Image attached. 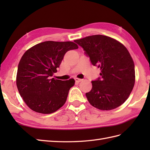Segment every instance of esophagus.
<instances>
[{"instance_id":"obj_1","label":"esophagus","mask_w":150,"mask_h":150,"mask_svg":"<svg viewBox=\"0 0 150 150\" xmlns=\"http://www.w3.org/2000/svg\"><path fill=\"white\" fill-rule=\"evenodd\" d=\"M75 81L76 82H77V83H79V82H80L81 81H82V79H79V78H75Z\"/></svg>"}]
</instances>
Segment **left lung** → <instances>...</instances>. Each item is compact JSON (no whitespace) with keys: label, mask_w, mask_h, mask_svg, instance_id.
Listing matches in <instances>:
<instances>
[{"label":"left lung","mask_w":150,"mask_h":150,"mask_svg":"<svg viewBox=\"0 0 150 150\" xmlns=\"http://www.w3.org/2000/svg\"><path fill=\"white\" fill-rule=\"evenodd\" d=\"M100 69V77L92 81V89L86 93L92 106L111 110L122 105L129 96L135 81V65L122 44L112 38L95 35L75 40Z\"/></svg>","instance_id":"obj_1"}]
</instances>
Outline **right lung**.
<instances>
[{"label": "right lung", "mask_w": 150, "mask_h": 150, "mask_svg": "<svg viewBox=\"0 0 150 150\" xmlns=\"http://www.w3.org/2000/svg\"><path fill=\"white\" fill-rule=\"evenodd\" d=\"M78 48L73 42L45 41L22 55L17 74V86L27 106L37 113L50 114L65 104L75 80L52 79L65 53Z\"/></svg>", "instance_id": "right-lung-1"}]
</instances>
